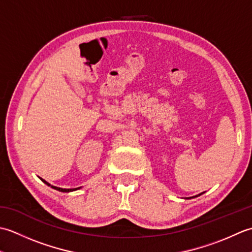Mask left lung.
<instances>
[{
	"label": "left lung",
	"instance_id": "obj_1",
	"mask_svg": "<svg viewBox=\"0 0 252 252\" xmlns=\"http://www.w3.org/2000/svg\"><path fill=\"white\" fill-rule=\"evenodd\" d=\"M200 195H201V194H199V196H200ZM192 198H194V197H192ZM187 199H189V198H187Z\"/></svg>",
	"mask_w": 252,
	"mask_h": 252
}]
</instances>
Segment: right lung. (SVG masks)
Returning <instances> with one entry per match:
<instances>
[{"label": "right lung", "instance_id": "1", "mask_svg": "<svg viewBox=\"0 0 252 252\" xmlns=\"http://www.w3.org/2000/svg\"><path fill=\"white\" fill-rule=\"evenodd\" d=\"M40 179H41V178H40ZM41 180H42V182H44V183H45L46 185L51 186L52 189H56V190H60V191H63V192H69V191H73V190H77V189H81V187H77V189H61V187H56V186L51 185L50 183H47V182H46L45 180H43V179H41Z\"/></svg>", "mask_w": 252, "mask_h": 252}]
</instances>
